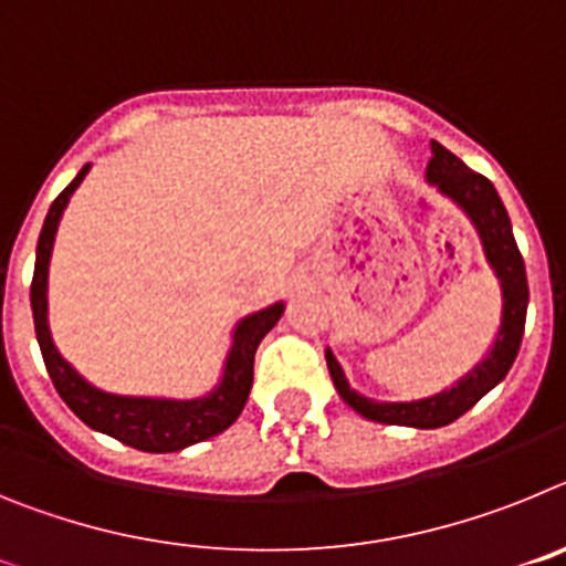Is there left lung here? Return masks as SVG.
<instances>
[{
  "instance_id": "8db88e82",
  "label": "left lung",
  "mask_w": 566,
  "mask_h": 566,
  "mask_svg": "<svg viewBox=\"0 0 566 566\" xmlns=\"http://www.w3.org/2000/svg\"><path fill=\"white\" fill-rule=\"evenodd\" d=\"M431 153L433 158L428 161V184L439 187V192L448 195L451 201H457L468 212L479 238H482L484 258H488L490 269L496 272L499 283H502V326H499L496 343H493L488 357L468 377L459 379L451 391L417 399V402H377V399L352 391V385L345 379L334 354L326 352L328 374H332L339 397L352 405L354 411L363 413L365 419H374V422L382 424L442 428V424L457 422L490 388H496L507 377L510 365L518 354V345H522L524 317H527V272H524L522 252L516 247L507 209H504L496 187L484 175L464 167L457 155L451 149H444L442 144L433 142Z\"/></svg>"
}]
</instances>
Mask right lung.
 <instances>
[{
  "label": "right lung",
  "mask_w": 566,
  "mask_h": 566,
  "mask_svg": "<svg viewBox=\"0 0 566 566\" xmlns=\"http://www.w3.org/2000/svg\"><path fill=\"white\" fill-rule=\"evenodd\" d=\"M87 167L62 189L56 201L50 203V212L44 218L42 234L36 247V269H33V283H30V306H33V323H36V339L42 348L44 368L56 385L59 397L67 402V408L90 424L93 431H102L118 442L129 444L135 451L147 453H172L189 448L195 442L227 431L229 424L240 417L252 391L254 374V352L260 339L274 328V323L283 314V303L263 308L258 314H249L238 323L232 337V352L223 365V379L212 394L201 399H149V397H118V394H104L78 377V371L62 354L56 352L53 337L48 328V266L53 240H56L59 221L67 207L70 195L76 192L84 181Z\"/></svg>",
  "instance_id": "right-lung-1"
}]
</instances>
